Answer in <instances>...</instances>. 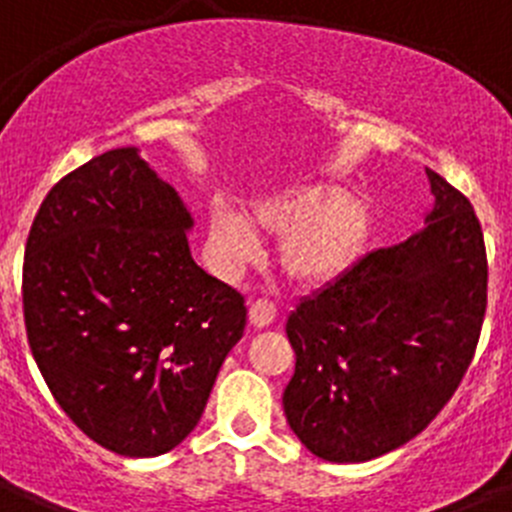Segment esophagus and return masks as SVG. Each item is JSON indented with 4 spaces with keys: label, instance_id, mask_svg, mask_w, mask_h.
Instances as JSON below:
<instances>
[{
    "label": "esophagus",
    "instance_id": "obj_1",
    "mask_svg": "<svg viewBox=\"0 0 512 512\" xmlns=\"http://www.w3.org/2000/svg\"><path fill=\"white\" fill-rule=\"evenodd\" d=\"M277 318V305L269 300H256L251 307H248V323L253 328H266V325L274 323Z\"/></svg>",
    "mask_w": 512,
    "mask_h": 512
}]
</instances>
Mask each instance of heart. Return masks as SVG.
Wrapping results in <instances>:
<instances>
[{"instance_id":"1","label":"heart","mask_w":512,"mask_h":512,"mask_svg":"<svg viewBox=\"0 0 512 512\" xmlns=\"http://www.w3.org/2000/svg\"><path fill=\"white\" fill-rule=\"evenodd\" d=\"M261 230L282 235L279 266L289 282L320 287L346 274L372 233V207L336 184H305L274 192L253 205ZM207 251L217 269L235 274L259 256V238L241 215L215 210L207 223Z\"/></svg>"}]
</instances>
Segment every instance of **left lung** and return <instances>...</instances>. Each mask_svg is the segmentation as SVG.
Segmentation results:
<instances>
[{"label":"left lung","mask_w":512,"mask_h":512,"mask_svg":"<svg viewBox=\"0 0 512 512\" xmlns=\"http://www.w3.org/2000/svg\"><path fill=\"white\" fill-rule=\"evenodd\" d=\"M433 210L408 241L366 253L287 318L295 374L282 405L305 449L356 464L431 423L472 364L487 253L472 202L425 169Z\"/></svg>","instance_id":"obj_1"}]
</instances>
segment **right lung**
<instances>
[{"instance_id":"add662e5","label":"right lung","mask_w":512,"mask_h":512,"mask_svg":"<svg viewBox=\"0 0 512 512\" xmlns=\"http://www.w3.org/2000/svg\"><path fill=\"white\" fill-rule=\"evenodd\" d=\"M171 184L115 148L66 174L27 235L22 310L48 390L120 456H161L200 423L246 302L194 264Z\"/></svg>"}]
</instances>
